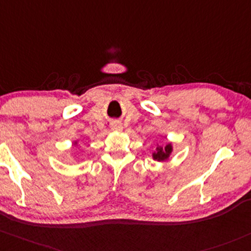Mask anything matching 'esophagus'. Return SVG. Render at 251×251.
Segmentation results:
<instances>
[{"mask_svg": "<svg viewBox=\"0 0 251 251\" xmlns=\"http://www.w3.org/2000/svg\"><path fill=\"white\" fill-rule=\"evenodd\" d=\"M110 127H112V130H114V131H121V130H123V125H121L120 123H117V121L112 123Z\"/></svg>", "mask_w": 251, "mask_h": 251, "instance_id": "1", "label": "esophagus"}]
</instances>
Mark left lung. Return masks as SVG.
<instances>
[{
  "label": "left lung",
  "mask_w": 251,
  "mask_h": 251,
  "mask_svg": "<svg viewBox=\"0 0 251 251\" xmlns=\"http://www.w3.org/2000/svg\"><path fill=\"white\" fill-rule=\"evenodd\" d=\"M173 151L172 144L168 143L165 147H157L156 151L152 152V159L156 161H167L170 159L171 154Z\"/></svg>",
  "instance_id": "8db88e82"
}]
</instances>
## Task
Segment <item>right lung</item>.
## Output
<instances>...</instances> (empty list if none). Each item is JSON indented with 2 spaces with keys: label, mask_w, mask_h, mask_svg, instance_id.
<instances>
[{
  "label": "right lung",
  "mask_w": 251,
  "mask_h": 251,
  "mask_svg": "<svg viewBox=\"0 0 251 251\" xmlns=\"http://www.w3.org/2000/svg\"><path fill=\"white\" fill-rule=\"evenodd\" d=\"M75 144H77V142H75Z\"/></svg>",
  "instance_id": "1"
}]
</instances>
